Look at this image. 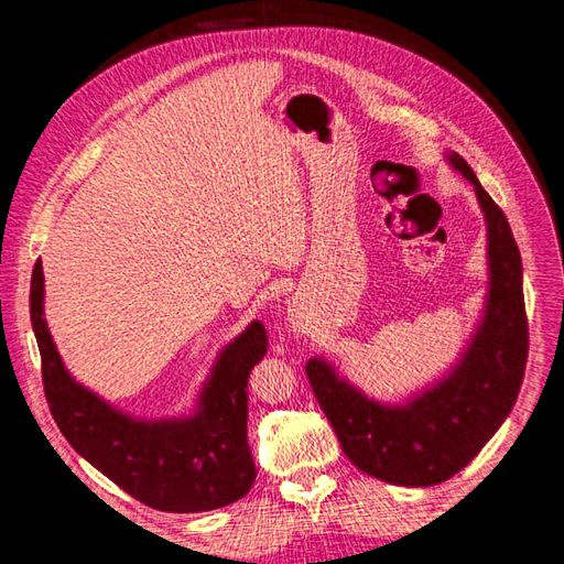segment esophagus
Returning <instances> with one entry per match:
<instances>
[{"instance_id":"1","label":"esophagus","mask_w":564,"mask_h":564,"mask_svg":"<svg viewBox=\"0 0 564 564\" xmlns=\"http://www.w3.org/2000/svg\"><path fill=\"white\" fill-rule=\"evenodd\" d=\"M286 329L301 336L305 334V329H308V308H305L301 299H292L286 305Z\"/></svg>"}]
</instances>
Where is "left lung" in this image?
I'll return each mask as SVG.
<instances>
[{"instance_id":"obj_1","label":"left lung","mask_w":564,"mask_h":564,"mask_svg":"<svg viewBox=\"0 0 564 564\" xmlns=\"http://www.w3.org/2000/svg\"><path fill=\"white\" fill-rule=\"evenodd\" d=\"M445 160L473 185L487 226V296L456 362L402 402L367 395L319 355L305 365L346 456L400 487H433L466 468L513 409L527 365L522 261L508 218L458 152Z\"/></svg>"}]
</instances>
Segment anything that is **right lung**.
<instances>
[{"mask_svg": "<svg viewBox=\"0 0 564 564\" xmlns=\"http://www.w3.org/2000/svg\"><path fill=\"white\" fill-rule=\"evenodd\" d=\"M44 392L73 449L141 503L166 513H204L242 499L256 480L247 442V383L268 352L259 319L218 350L187 414L141 419L117 409L67 371L44 317V270L30 284Z\"/></svg>", "mask_w": 564, "mask_h": 564, "instance_id": "1", "label": "right lung"}]
</instances>
